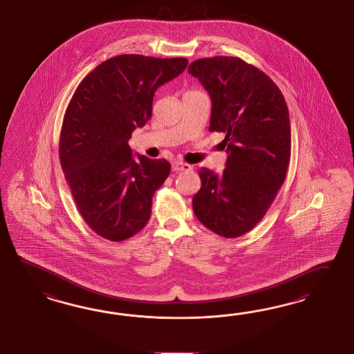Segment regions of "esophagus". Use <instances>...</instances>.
Returning <instances> with one entry per match:
<instances>
[{
	"label": "esophagus",
	"mask_w": 354,
	"mask_h": 354,
	"mask_svg": "<svg viewBox=\"0 0 354 354\" xmlns=\"http://www.w3.org/2000/svg\"><path fill=\"white\" fill-rule=\"evenodd\" d=\"M171 166L174 171H188V170H192L191 165L180 162V161H174V162L171 163Z\"/></svg>",
	"instance_id": "obj_1"
}]
</instances>
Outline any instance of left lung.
<instances>
[{
	"instance_id": "1",
	"label": "left lung",
	"mask_w": 354,
	"mask_h": 354,
	"mask_svg": "<svg viewBox=\"0 0 354 354\" xmlns=\"http://www.w3.org/2000/svg\"><path fill=\"white\" fill-rule=\"evenodd\" d=\"M188 73L212 103L209 131L225 135L224 171L201 167L192 200L197 219L225 239L248 233L269 210L286 179L291 126L281 90L259 68L237 57L197 59Z\"/></svg>"
}]
</instances>
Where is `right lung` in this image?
<instances>
[{
	"mask_svg": "<svg viewBox=\"0 0 354 354\" xmlns=\"http://www.w3.org/2000/svg\"><path fill=\"white\" fill-rule=\"evenodd\" d=\"M185 57L124 54L106 59L77 86L59 139V158L77 209L97 236L121 242L151 219L153 194L169 161L138 156L129 139L152 117L158 87L179 76Z\"/></svg>",
	"mask_w": 354,
	"mask_h": 354,
	"instance_id": "right-lung-1",
	"label": "right lung"
}]
</instances>
